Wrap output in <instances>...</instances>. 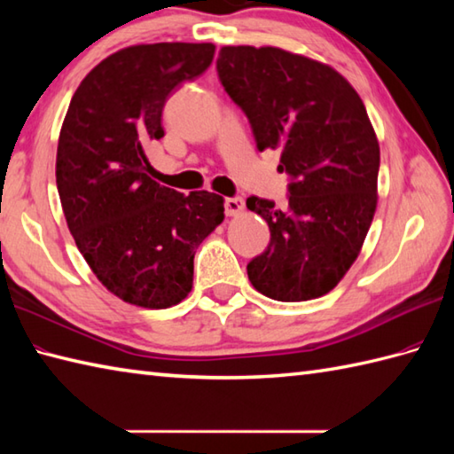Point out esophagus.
<instances>
[{"label": "esophagus", "instance_id": "esophagus-1", "mask_svg": "<svg viewBox=\"0 0 454 454\" xmlns=\"http://www.w3.org/2000/svg\"><path fill=\"white\" fill-rule=\"evenodd\" d=\"M224 210H226L228 216L239 215V212L244 210V199H239V197H228V199H224Z\"/></svg>", "mask_w": 454, "mask_h": 454}]
</instances>
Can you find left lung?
<instances>
[{
    "label": "left lung",
    "instance_id": "1",
    "mask_svg": "<svg viewBox=\"0 0 454 454\" xmlns=\"http://www.w3.org/2000/svg\"><path fill=\"white\" fill-rule=\"evenodd\" d=\"M222 88L249 121L257 150L281 148L288 205L249 197L267 249L247 263L259 293L301 302L330 293L361 252L376 208L380 148L359 95L333 67L281 48L224 46Z\"/></svg>",
    "mask_w": 454,
    "mask_h": 454
}]
</instances>
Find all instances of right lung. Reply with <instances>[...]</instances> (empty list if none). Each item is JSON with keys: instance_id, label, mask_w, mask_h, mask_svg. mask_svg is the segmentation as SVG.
I'll return each mask as SVG.
<instances>
[{"instance_id": "add662e5", "label": "right lung", "mask_w": 454, "mask_h": 454, "mask_svg": "<svg viewBox=\"0 0 454 454\" xmlns=\"http://www.w3.org/2000/svg\"><path fill=\"white\" fill-rule=\"evenodd\" d=\"M215 48H122L85 75L67 107L56 153L58 195L85 262L124 302L179 304L192 286L195 249L224 220V199L160 185L144 153L163 138L169 95L207 70Z\"/></svg>"}]
</instances>
